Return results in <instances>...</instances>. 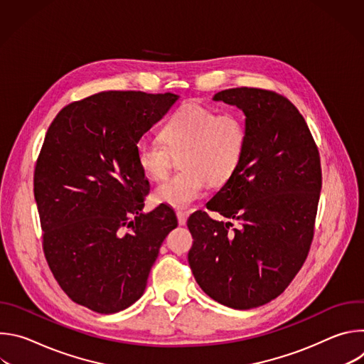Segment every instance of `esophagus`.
<instances>
[{
	"instance_id": "1",
	"label": "esophagus",
	"mask_w": 364,
	"mask_h": 364,
	"mask_svg": "<svg viewBox=\"0 0 364 364\" xmlns=\"http://www.w3.org/2000/svg\"><path fill=\"white\" fill-rule=\"evenodd\" d=\"M187 218H188V212H183V210H178L177 212V220H178V225H186L187 222Z\"/></svg>"
}]
</instances>
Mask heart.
I'll return each mask as SVG.
<instances>
[{"label":"heart","instance_id":"b5f03b06","mask_svg":"<svg viewBox=\"0 0 364 364\" xmlns=\"http://www.w3.org/2000/svg\"><path fill=\"white\" fill-rule=\"evenodd\" d=\"M161 136L139 138L135 159L145 177L160 180L181 155L183 171L154 190L155 201L176 209L198 200L207 181L212 186L228 183L240 167L247 145L246 125L237 115L196 102L186 103L168 118Z\"/></svg>","mask_w":364,"mask_h":364}]
</instances>
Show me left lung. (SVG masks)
<instances>
[{
  "label": "left lung",
  "instance_id": "left-lung-1",
  "mask_svg": "<svg viewBox=\"0 0 364 364\" xmlns=\"http://www.w3.org/2000/svg\"><path fill=\"white\" fill-rule=\"evenodd\" d=\"M213 99L243 111L247 145L235 176L205 204L229 222L203 210L187 220L188 264L210 298L250 309L281 295L308 256L323 184L320 152L285 96L233 87Z\"/></svg>",
  "mask_w": 364,
  "mask_h": 364
}]
</instances>
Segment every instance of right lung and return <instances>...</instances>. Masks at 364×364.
I'll list each match as a JSON object with an SVG mask.
<instances>
[{"label": "right lung", "mask_w": 364, "mask_h": 364, "mask_svg": "<svg viewBox=\"0 0 364 364\" xmlns=\"http://www.w3.org/2000/svg\"><path fill=\"white\" fill-rule=\"evenodd\" d=\"M178 99L174 93L99 92L66 105L50 124L34 168V198L48 268L68 296L99 314L134 304L174 210L142 213L149 183L138 139Z\"/></svg>", "instance_id": "1"}]
</instances>
